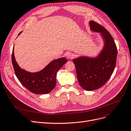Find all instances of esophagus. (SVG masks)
<instances>
[{
    "label": "esophagus",
    "instance_id": "esophagus-1",
    "mask_svg": "<svg viewBox=\"0 0 131 131\" xmlns=\"http://www.w3.org/2000/svg\"><path fill=\"white\" fill-rule=\"evenodd\" d=\"M74 54H73V53H71V52H70V53H67V56H66V57H67V58H68V59H73V58H74Z\"/></svg>",
    "mask_w": 131,
    "mask_h": 131
}]
</instances>
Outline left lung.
<instances>
[{
	"instance_id": "left-lung-1",
	"label": "left lung",
	"mask_w": 131,
	"mask_h": 131,
	"mask_svg": "<svg viewBox=\"0 0 131 131\" xmlns=\"http://www.w3.org/2000/svg\"><path fill=\"white\" fill-rule=\"evenodd\" d=\"M89 24L91 30L100 33L103 38V50L97 57H79L73 62L80 86L86 91H93L102 87L111 78L115 67L118 50L113 37L105 27L93 21Z\"/></svg>"
}]
</instances>
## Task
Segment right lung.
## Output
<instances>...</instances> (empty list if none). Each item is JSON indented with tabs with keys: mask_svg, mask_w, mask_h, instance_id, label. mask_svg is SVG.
<instances>
[{
	"mask_svg": "<svg viewBox=\"0 0 131 131\" xmlns=\"http://www.w3.org/2000/svg\"><path fill=\"white\" fill-rule=\"evenodd\" d=\"M67 61L65 58H59L51 61L41 71L31 73L21 69L18 65L14 56V47L12 53V64L18 79L25 88L36 94H47L54 89L57 72Z\"/></svg>",
	"mask_w": 131,
	"mask_h": 131,
	"instance_id": "obj_1",
	"label": "right lung"
}]
</instances>
